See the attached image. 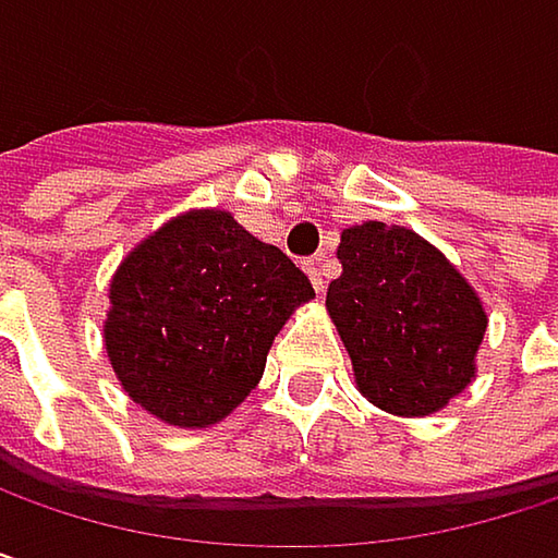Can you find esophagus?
Listing matches in <instances>:
<instances>
[{
	"mask_svg": "<svg viewBox=\"0 0 558 558\" xmlns=\"http://www.w3.org/2000/svg\"><path fill=\"white\" fill-rule=\"evenodd\" d=\"M303 271L310 275V283L316 287V293L326 287V278H323V268H319V262L316 258H310V262H303Z\"/></svg>",
	"mask_w": 558,
	"mask_h": 558,
	"instance_id": "esophagus-1",
	"label": "esophagus"
}]
</instances>
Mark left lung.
Returning <instances> with one entry per match:
<instances>
[{
  "mask_svg": "<svg viewBox=\"0 0 558 558\" xmlns=\"http://www.w3.org/2000/svg\"><path fill=\"white\" fill-rule=\"evenodd\" d=\"M342 275L326 313L362 397L393 416H429L478 375L488 332L478 290L423 235L378 219L342 229Z\"/></svg>",
  "mask_w": 558,
  "mask_h": 558,
  "instance_id": "8db88e82",
  "label": "left lung"
}]
</instances>
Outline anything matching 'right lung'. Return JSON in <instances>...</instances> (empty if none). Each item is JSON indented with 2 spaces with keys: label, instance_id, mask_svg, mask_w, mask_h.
I'll return each mask as SVG.
<instances>
[{
  "label": "right lung",
  "instance_id": "right-lung-1",
  "mask_svg": "<svg viewBox=\"0 0 558 558\" xmlns=\"http://www.w3.org/2000/svg\"><path fill=\"white\" fill-rule=\"evenodd\" d=\"M306 275L226 209H190L142 239L109 280L102 342L122 390L177 429L226 420L262 381Z\"/></svg>",
  "mask_w": 558,
  "mask_h": 558
}]
</instances>
